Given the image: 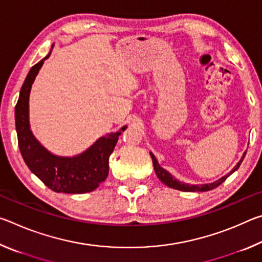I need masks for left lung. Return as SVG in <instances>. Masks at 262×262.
<instances>
[{
	"instance_id": "1",
	"label": "left lung",
	"mask_w": 262,
	"mask_h": 262,
	"mask_svg": "<svg viewBox=\"0 0 262 262\" xmlns=\"http://www.w3.org/2000/svg\"><path fill=\"white\" fill-rule=\"evenodd\" d=\"M246 152H244L243 157L241 158V161L237 163V165L234 166L231 171L227 173L225 176L222 177L219 180H215L214 183H210V184H201V185H189V184H185V183H181V181L174 179L170 172H167L166 170H164V168L159 165L156 157L154 156L152 152H150V156L152 158V164H154V168H155V172H156V174L158 177V179L162 181L163 184H165L167 187H171V188H174V189H178V190H183V192H207V190H211L216 188L217 186H220L223 181H225V179L228 178L229 176H231L234 171L238 170V167L241 166V164L243 162L244 157H245Z\"/></svg>"
}]
</instances>
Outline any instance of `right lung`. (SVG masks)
Wrapping results in <instances>:
<instances>
[{
    "label": "right lung",
    "mask_w": 262,
    "mask_h": 262,
    "mask_svg": "<svg viewBox=\"0 0 262 262\" xmlns=\"http://www.w3.org/2000/svg\"><path fill=\"white\" fill-rule=\"evenodd\" d=\"M52 48L42 60L34 64L21 85L15 107L16 132L18 147L26 165L48 188L56 193L82 194L95 190L108 176V158L113 152L119 135L126 129L108 133L97 140L85 151L73 157L56 156L41 145L30 128V92L43 61L48 59Z\"/></svg>",
    "instance_id": "add662e5"
}]
</instances>
